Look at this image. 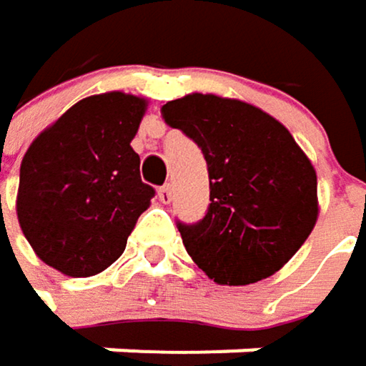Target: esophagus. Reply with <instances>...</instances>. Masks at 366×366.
I'll return each mask as SVG.
<instances>
[{
    "instance_id": "obj_1",
    "label": "esophagus",
    "mask_w": 366,
    "mask_h": 366,
    "mask_svg": "<svg viewBox=\"0 0 366 366\" xmlns=\"http://www.w3.org/2000/svg\"><path fill=\"white\" fill-rule=\"evenodd\" d=\"M157 198H159V202L170 204V200H172V189H170V185H168V183H166V185H162V187L157 189Z\"/></svg>"
}]
</instances>
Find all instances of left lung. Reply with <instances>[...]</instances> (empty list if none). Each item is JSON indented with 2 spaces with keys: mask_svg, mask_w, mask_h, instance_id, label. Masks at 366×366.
<instances>
[{
  "mask_svg": "<svg viewBox=\"0 0 366 366\" xmlns=\"http://www.w3.org/2000/svg\"><path fill=\"white\" fill-rule=\"evenodd\" d=\"M162 117L202 149L209 168L207 215L177 224L192 260L226 285L277 273L317 219V177L292 134L264 110L213 93L172 99Z\"/></svg>",
  "mask_w": 366,
  "mask_h": 366,
  "instance_id": "8db88e82",
  "label": "left lung"
}]
</instances>
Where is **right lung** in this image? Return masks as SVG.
<instances>
[{
    "mask_svg": "<svg viewBox=\"0 0 366 366\" xmlns=\"http://www.w3.org/2000/svg\"><path fill=\"white\" fill-rule=\"evenodd\" d=\"M147 99L110 92L76 102L27 149L16 215L38 258L68 277H92L125 249L155 189L129 147Z\"/></svg>",
    "mask_w": 366,
    "mask_h": 366,
    "instance_id": "add662e5",
    "label": "right lung"
}]
</instances>
